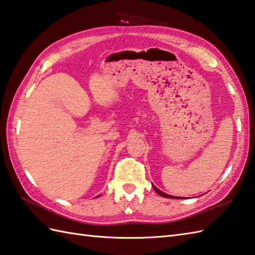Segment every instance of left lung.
<instances>
[{
  "instance_id": "8db88e82",
  "label": "left lung",
  "mask_w": 255,
  "mask_h": 255,
  "mask_svg": "<svg viewBox=\"0 0 255 255\" xmlns=\"http://www.w3.org/2000/svg\"><path fill=\"white\" fill-rule=\"evenodd\" d=\"M153 186V188H154V191L156 192V193H158L159 195H161V196L162 197H165V198H177V197H174V196H171V195H167V194H165V193H163V192H161L160 191V189H158V188H156L154 185H152Z\"/></svg>"
}]
</instances>
